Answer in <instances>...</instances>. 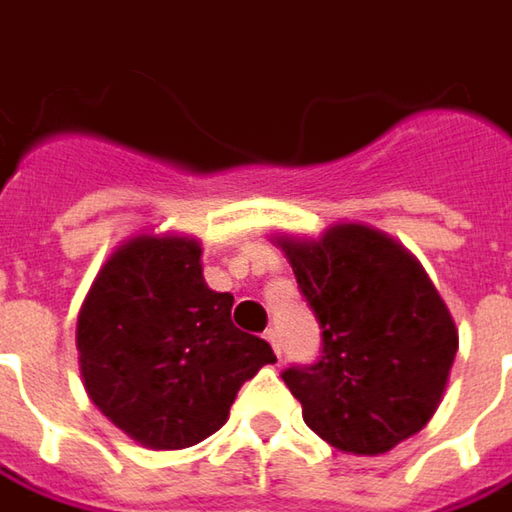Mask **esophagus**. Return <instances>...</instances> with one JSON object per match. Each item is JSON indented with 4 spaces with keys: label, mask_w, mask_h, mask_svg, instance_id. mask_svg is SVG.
<instances>
[{
    "label": "esophagus",
    "mask_w": 512,
    "mask_h": 512,
    "mask_svg": "<svg viewBox=\"0 0 512 512\" xmlns=\"http://www.w3.org/2000/svg\"><path fill=\"white\" fill-rule=\"evenodd\" d=\"M263 338H266V341H269V344H272V349H275V355H278V358H280V341H278V332H275V329H266V335H263Z\"/></svg>",
    "instance_id": "1"
}]
</instances>
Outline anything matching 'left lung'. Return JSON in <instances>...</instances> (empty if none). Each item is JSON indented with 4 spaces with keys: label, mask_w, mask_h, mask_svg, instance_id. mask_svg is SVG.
Listing matches in <instances>:
<instances>
[{
    "label": "left lung",
    "mask_w": 512,
    "mask_h": 512,
    "mask_svg": "<svg viewBox=\"0 0 512 512\" xmlns=\"http://www.w3.org/2000/svg\"><path fill=\"white\" fill-rule=\"evenodd\" d=\"M321 323V358L283 369L303 421L335 450L389 453L438 410L458 329L421 263L361 223L275 237Z\"/></svg>",
    "instance_id": "obj_1"
}]
</instances>
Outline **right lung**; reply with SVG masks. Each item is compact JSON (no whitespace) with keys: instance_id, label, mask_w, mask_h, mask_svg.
<instances>
[{"instance_id":"obj_1","label":"right lung","mask_w":512,"mask_h":512,"mask_svg":"<svg viewBox=\"0 0 512 512\" xmlns=\"http://www.w3.org/2000/svg\"><path fill=\"white\" fill-rule=\"evenodd\" d=\"M200 243L137 234L105 260L77 318L79 372L91 401L151 450L217 433L237 389L275 352L232 323L229 292L203 280Z\"/></svg>"}]
</instances>
